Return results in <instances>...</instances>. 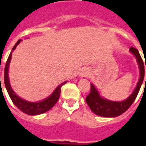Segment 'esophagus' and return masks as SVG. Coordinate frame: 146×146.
<instances>
[{
	"label": "esophagus",
	"instance_id": "esophagus-1",
	"mask_svg": "<svg viewBox=\"0 0 146 146\" xmlns=\"http://www.w3.org/2000/svg\"><path fill=\"white\" fill-rule=\"evenodd\" d=\"M89 75H90V72L88 70H82V72L80 74V76H82V77H86V76H88Z\"/></svg>",
	"mask_w": 146,
	"mask_h": 146
}]
</instances>
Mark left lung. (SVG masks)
Listing matches in <instances>:
<instances>
[{
	"label": "left lung",
	"instance_id": "obj_1",
	"mask_svg": "<svg viewBox=\"0 0 146 146\" xmlns=\"http://www.w3.org/2000/svg\"><path fill=\"white\" fill-rule=\"evenodd\" d=\"M130 51L134 54L137 59L139 70H140V78L138 80L137 86L135 91L131 95L129 96L126 100L123 102H113L107 100L106 98H102L99 95V93L96 90L95 87L93 84H91V92L89 95L86 97V102L88 105L91 110L96 115L104 116V117H116L121 115L125 111L128 110V108L135 102V98L138 95L139 90L141 88V84L143 82L145 76V65L141 58V55L136 48H130ZM146 69V63H145ZM146 84V77H145Z\"/></svg>",
	"mask_w": 146,
	"mask_h": 146
}]
</instances>
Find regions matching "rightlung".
<instances>
[{
	"instance_id": "right-lung-1",
	"label": "right lung",
	"mask_w": 146,
	"mask_h": 146,
	"mask_svg": "<svg viewBox=\"0 0 146 146\" xmlns=\"http://www.w3.org/2000/svg\"><path fill=\"white\" fill-rule=\"evenodd\" d=\"M21 42V40H19L17 43L14 45V47L11 50V53L9 54L8 58V60L6 62V65H5V73H4V80H5V84L6 87V89L8 91V93L10 98H11V101L14 103L15 106L19 109V110L23 112V113H27L28 115H39L45 112H47L49 110H51V108L54 106L55 103L57 102L59 96H60L61 92V88L62 86L64 85L67 81L62 83L60 85H58L54 90V92L51 94L49 97L45 98L44 100L41 102H27L24 100L23 98H19L17 95H15V93L13 92V90L11 89L10 83H9V78H8V68H9V64L11 62V55H12V51H14L16 48L17 45ZM0 83H1V77H0Z\"/></svg>"
}]
</instances>
